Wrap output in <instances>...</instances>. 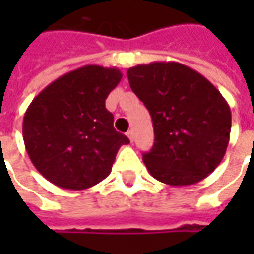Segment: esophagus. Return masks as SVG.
<instances>
[{"label": "esophagus", "instance_id": "obj_1", "mask_svg": "<svg viewBox=\"0 0 254 254\" xmlns=\"http://www.w3.org/2000/svg\"><path fill=\"white\" fill-rule=\"evenodd\" d=\"M127 137H128V138H130V141H134V131H132V130H130V131L127 132Z\"/></svg>", "mask_w": 254, "mask_h": 254}]
</instances>
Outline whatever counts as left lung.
Masks as SVG:
<instances>
[{"label":"left lung","instance_id":"obj_1","mask_svg":"<svg viewBox=\"0 0 254 254\" xmlns=\"http://www.w3.org/2000/svg\"><path fill=\"white\" fill-rule=\"evenodd\" d=\"M131 90L151 114L154 145L142 161L172 187L206 178L225 157L230 107L206 77L178 62L137 64L127 70Z\"/></svg>","mask_w":254,"mask_h":254}]
</instances>
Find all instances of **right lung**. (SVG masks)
I'll return each instance as SVG.
<instances>
[{"label":"right lung","instance_id":"add662e5","mask_svg":"<svg viewBox=\"0 0 254 254\" xmlns=\"http://www.w3.org/2000/svg\"><path fill=\"white\" fill-rule=\"evenodd\" d=\"M122 77L116 67L86 64L46 86L26 109L25 148L54 185L87 190L109 177L119 148L130 142L104 104Z\"/></svg>","mask_w":254,"mask_h":254}]
</instances>
